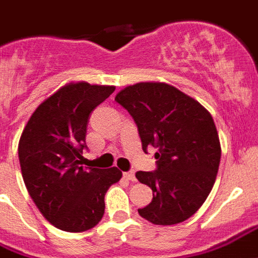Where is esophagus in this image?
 Listing matches in <instances>:
<instances>
[{
  "instance_id": "obj_1",
  "label": "esophagus",
  "mask_w": 258,
  "mask_h": 258,
  "mask_svg": "<svg viewBox=\"0 0 258 258\" xmlns=\"http://www.w3.org/2000/svg\"><path fill=\"white\" fill-rule=\"evenodd\" d=\"M123 178H125V179H127V181H132V182L136 181L135 171H127V173H123Z\"/></svg>"
}]
</instances>
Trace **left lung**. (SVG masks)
I'll return each instance as SVG.
<instances>
[{
  "label": "left lung",
  "instance_id": "obj_1",
  "mask_svg": "<svg viewBox=\"0 0 258 258\" xmlns=\"http://www.w3.org/2000/svg\"><path fill=\"white\" fill-rule=\"evenodd\" d=\"M115 102L136 122L143 150L156 148V170L136 173L154 196L139 214L159 226L185 222L207 200L219 170L222 150L211 114L164 83L129 85Z\"/></svg>",
  "mask_w": 258,
  "mask_h": 258
}]
</instances>
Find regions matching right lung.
Segmentation results:
<instances>
[{"instance_id":"obj_1","label":"right lung","mask_w":258,"mask_h":258,"mask_svg":"<svg viewBox=\"0 0 258 258\" xmlns=\"http://www.w3.org/2000/svg\"><path fill=\"white\" fill-rule=\"evenodd\" d=\"M115 87L71 83L40 103L19 141L27 190L44 218L59 230L87 231L104 214V195L121 179L117 167L81 166L90 114Z\"/></svg>"}]
</instances>
